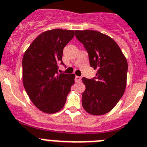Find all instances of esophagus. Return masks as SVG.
<instances>
[{
  "instance_id": "esophagus-1",
  "label": "esophagus",
  "mask_w": 147,
  "mask_h": 147,
  "mask_svg": "<svg viewBox=\"0 0 147 147\" xmlns=\"http://www.w3.org/2000/svg\"><path fill=\"white\" fill-rule=\"evenodd\" d=\"M75 80H76V82H80V81L82 80V78L79 77V76H76V78H75Z\"/></svg>"
}]
</instances>
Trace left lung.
Masks as SVG:
<instances>
[{"label": "left lung", "instance_id": "8db88e82", "mask_svg": "<svg viewBox=\"0 0 147 147\" xmlns=\"http://www.w3.org/2000/svg\"><path fill=\"white\" fill-rule=\"evenodd\" d=\"M76 37L88 53L90 66L97 69L92 79L82 78L86 87L82 94V107L90 115H104L123 96L127 59L116 42L107 34L97 31L77 30Z\"/></svg>", "mask_w": 147, "mask_h": 147}]
</instances>
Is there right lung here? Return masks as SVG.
I'll list each match as a JSON object with an SVG mask.
<instances>
[{"label": "right lung", "mask_w": 147, "mask_h": 147, "mask_svg": "<svg viewBox=\"0 0 147 147\" xmlns=\"http://www.w3.org/2000/svg\"><path fill=\"white\" fill-rule=\"evenodd\" d=\"M75 32L56 28L43 32L28 47L22 58L24 88L33 104L45 113L61 110L66 101L75 75L58 73L63 48Z\"/></svg>", "instance_id": "add662e5"}]
</instances>
